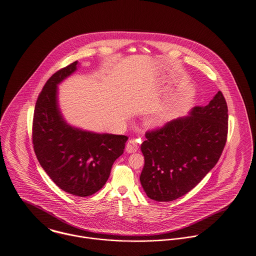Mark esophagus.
Masks as SVG:
<instances>
[{
  "label": "esophagus",
  "instance_id": "esophagus-1",
  "mask_svg": "<svg viewBox=\"0 0 256 256\" xmlns=\"http://www.w3.org/2000/svg\"><path fill=\"white\" fill-rule=\"evenodd\" d=\"M138 148H140L138 142H136V140H128V142L126 143V151H128V153L136 152V151L138 150Z\"/></svg>",
  "mask_w": 256,
  "mask_h": 256
}]
</instances>
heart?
Here are the masks:
<instances>
[{
	"label": "heart",
	"mask_w": 256,
	"mask_h": 256,
	"mask_svg": "<svg viewBox=\"0 0 256 256\" xmlns=\"http://www.w3.org/2000/svg\"><path fill=\"white\" fill-rule=\"evenodd\" d=\"M167 118V113H159L153 114L147 118V124L151 128H159L163 126Z\"/></svg>",
	"instance_id": "obj_1"
}]
</instances>
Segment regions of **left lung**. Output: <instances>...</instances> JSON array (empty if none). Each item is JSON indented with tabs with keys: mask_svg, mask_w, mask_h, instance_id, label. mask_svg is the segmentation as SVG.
I'll use <instances>...</instances> for the list:
<instances>
[{
	"mask_svg": "<svg viewBox=\"0 0 256 256\" xmlns=\"http://www.w3.org/2000/svg\"><path fill=\"white\" fill-rule=\"evenodd\" d=\"M228 106L221 91L188 116L147 130L140 182L149 198L176 200L196 186L220 159L228 136Z\"/></svg>",
	"mask_w": 256,
	"mask_h": 256,
	"instance_id": "1",
	"label": "left lung"
}]
</instances>
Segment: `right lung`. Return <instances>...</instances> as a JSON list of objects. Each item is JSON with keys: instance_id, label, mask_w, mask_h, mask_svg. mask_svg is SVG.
Returning <instances> with one entry per match:
<instances>
[{"instance_id": "add662e5", "label": "right lung", "mask_w": 256, "mask_h": 256, "mask_svg": "<svg viewBox=\"0 0 256 256\" xmlns=\"http://www.w3.org/2000/svg\"><path fill=\"white\" fill-rule=\"evenodd\" d=\"M78 62L55 72L36 101L32 143L41 167L64 192L86 198L106 184L126 136L94 134L68 126L58 111L57 86L76 70Z\"/></svg>"}]
</instances>
